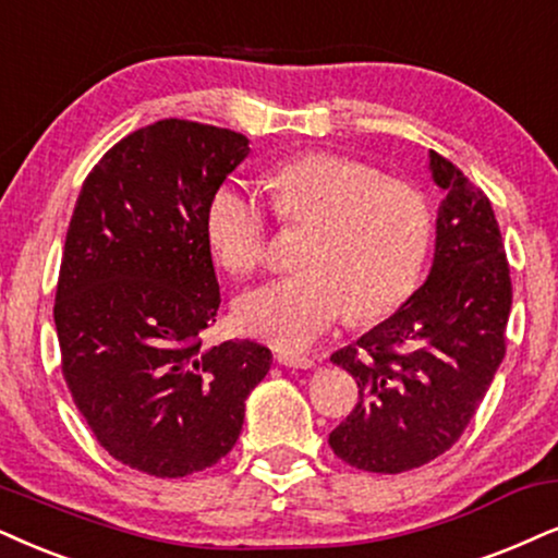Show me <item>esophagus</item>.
Masks as SVG:
<instances>
[{
    "mask_svg": "<svg viewBox=\"0 0 558 558\" xmlns=\"http://www.w3.org/2000/svg\"><path fill=\"white\" fill-rule=\"evenodd\" d=\"M275 361L286 368H314L316 361L312 355H303V352H293V350H275Z\"/></svg>",
    "mask_w": 558,
    "mask_h": 558,
    "instance_id": "esophagus-1",
    "label": "esophagus"
}]
</instances>
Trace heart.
<instances>
[{"label": "heart", "instance_id": "1", "mask_svg": "<svg viewBox=\"0 0 558 558\" xmlns=\"http://www.w3.org/2000/svg\"><path fill=\"white\" fill-rule=\"evenodd\" d=\"M267 203L286 227H306L301 267L236 301L250 335L303 350L352 314L376 322L412 295L425 265L433 214L412 182L384 178L376 167L335 151L288 159L267 174ZM206 229L218 263L252 275L267 257L270 214L239 182H223L208 201Z\"/></svg>", "mask_w": 558, "mask_h": 558}]
</instances>
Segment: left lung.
I'll return each instance as SVG.
<instances>
[{"mask_svg": "<svg viewBox=\"0 0 558 558\" xmlns=\"http://www.w3.org/2000/svg\"><path fill=\"white\" fill-rule=\"evenodd\" d=\"M429 167L446 197L427 283L331 355L355 378L357 404L329 448L371 474L420 469L453 448L507 350L512 280L489 197L437 151Z\"/></svg>", "mask_w": 558, "mask_h": 558, "instance_id": "obj_1", "label": "left lung"}]
</instances>
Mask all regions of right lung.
<instances>
[{
	"label": "right lung",
	"instance_id": "right-lung-1",
	"mask_svg": "<svg viewBox=\"0 0 558 558\" xmlns=\"http://www.w3.org/2000/svg\"><path fill=\"white\" fill-rule=\"evenodd\" d=\"M246 144L180 118L133 131L92 167L69 221L53 303L63 380L97 442L157 478L221 461L272 363L255 340L203 344L221 303L208 201Z\"/></svg>",
	"mask_w": 558,
	"mask_h": 558
}]
</instances>
